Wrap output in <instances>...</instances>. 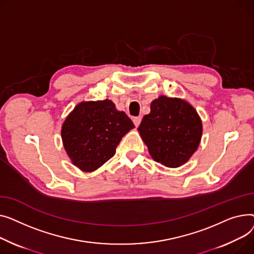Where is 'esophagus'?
Instances as JSON below:
<instances>
[{
	"label": "esophagus",
	"instance_id": "1",
	"mask_svg": "<svg viewBox=\"0 0 254 254\" xmlns=\"http://www.w3.org/2000/svg\"><path fill=\"white\" fill-rule=\"evenodd\" d=\"M140 122H141V118L140 117L133 118V123H134V125H135V127H138Z\"/></svg>",
	"mask_w": 254,
	"mask_h": 254
}]
</instances>
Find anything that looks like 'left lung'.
Listing matches in <instances>:
<instances>
[{
	"label": "left lung",
	"instance_id": "1",
	"mask_svg": "<svg viewBox=\"0 0 254 254\" xmlns=\"http://www.w3.org/2000/svg\"><path fill=\"white\" fill-rule=\"evenodd\" d=\"M152 158L169 168L186 164L200 144L203 126L190 103L161 95L137 128Z\"/></svg>",
	"mask_w": 254,
	"mask_h": 254
}]
</instances>
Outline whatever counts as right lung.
Returning <instances> with one entry per match:
<instances>
[{"label":"right lung","instance_id":"obj_1","mask_svg":"<svg viewBox=\"0 0 254 254\" xmlns=\"http://www.w3.org/2000/svg\"><path fill=\"white\" fill-rule=\"evenodd\" d=\"M133 128L130 118L112 100L82 101L64 120L62 138L73 165L92 172L115 155L122 137Z\"/></svg>","mask_w":254,"mask_h":254}]
</instances>
